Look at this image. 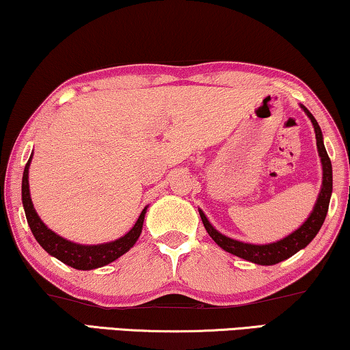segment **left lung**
I'll return each mask as SVG.
<instances>
[{
  "label": "left lung",
  "instance_id": "left-lung-1",
  "mask_svg": "<svg viewBox=\"0 0 350 350\" xmlns=\"http://www.w3.org/2000/svg\"><path fill=\"white\" fill-rule=\"evenodd\" d=\"M304 111L308 114V118L311 119L312 125H314V132H316V144H317V150H319V157L322 161V170H324V174H322V189L319 193V198H317L316 206L312 208L311 215L308 217L304 225H301L297 231H294L291 236L284 237L283 241H278L275 243H269V245H252V243H243L239 241H234V239H229L226 236H223L213 228L208 220L206 218L202 211H200L202 225H204L206 231L208 232V236L213 239L218 247H221L225 252L236 254V256L247 259L250 262L259 264V265H273L278 264L281 260L291 258L292 254H295L299 250L305 248L312 239L316 237V234L319 232V229L324 223L325 217H327V211H328V202H330V196H332V187H333V179H332V161L330 157H328L325 146H324V139H322V132L321 127L314 116L306 109L304 105Z\"/></svg>",
  "mask_w": 350,
  "mask_h": 350
}]
</instances>
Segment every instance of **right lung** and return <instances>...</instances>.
<instances>
[{"instance_id":"right-lung-1","label":"right lung","mask_w":350,"mask_h":350,"mask_svg":"<svg viewBox=\"0 0 350 350\" xmlns=\"http://www.w3.org/2000/svg\"><path fill=\"white\" fill-rule=\"evenodd\" d=\"M31 157L28 163L25 166L23 171V180H22V201L26 213V220L31 228V232L36 237V241L40 243V247L45 250L46 253L59 259L61 262H64L70 267L77 270H91L97 267H103L113 260H116L119 256H122L124 253H127L130 248L133 247L135 242L138 241L139 234L143 229V221L146 215V208L139 213L137 223L130 231L125 234L124 237L118 239L114 242L102 243V245H80L66 241V239L59 237L58 234H55L51 229L46 228L38 213L34 211L33 201L29 196V184H28V170H29Z\"/></svg>"}]
</instances>
